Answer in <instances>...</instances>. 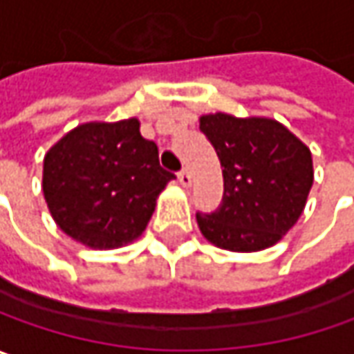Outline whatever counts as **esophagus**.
Returning <instances> with one entry per match:
<instances>
[{"instance_id": "1", "label": "esophagus", "mask_w": 354, "mask_h": 354, "mask_svg": "<svg viewBox=\"0 0 354 354\" xmlns=\"http://www.w3.org/2000/svg\"><path fill=\"white\" fill-rule=\"evenodd\" d=\"M178 182H180L184 188H188L189 184H192V174H189L188 168H182V170L178 172Z\"/></svg>"}]
</instances>
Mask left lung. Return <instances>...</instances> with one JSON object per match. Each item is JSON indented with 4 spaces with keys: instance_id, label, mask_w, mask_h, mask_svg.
<instances>
[{
    "instance_id": "8db88e82",
    "label": "left lung",
    "mask_w": 354,
    "mask_h": 354,
    "mask_svg": "<svg viewBox=\"0 0 354 354\" xmlns=\"http://www.w3.org/2000/svg\"><path fill=\"white\" fill-rule=\"evenodd\" d=\"M223 166V200L196 214L209 243L252 252L272 247L294 227L313 184L310 149L272 119L215 113L200 119Z\"/></svg>"
}]
</instances>
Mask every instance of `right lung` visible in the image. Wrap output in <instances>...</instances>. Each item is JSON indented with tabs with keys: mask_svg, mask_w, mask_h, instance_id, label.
I'll list each match as a JSON object with an SVG mask.
<instances>
[{
	"mask_svg": "<svg viewBox=\"0 0 354 354\" xmlns=\"http://www.w3.org/2000/svg\"><path fill=\"white\" fill-rule=\"evenodd\" d=\"M172 178L137 119L86 123L46 153L43 192L66 235L93 249H115L145 231Z\"/></svg>",
	"mask_w": 354,
	"mask_h": 354,
	"instance_id": "right-lung-1",
	"label": "right lung"
}]
</instances>
